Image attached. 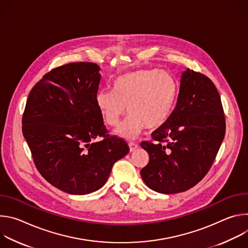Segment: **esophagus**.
Here are the masks:
<instances>
[{"label": "esophagus", "instance_id": "esophagus-1", "mask_svg": "<svg viewBox=\"0 0 248 248\" xmlns=\"http://www.w3.org/2000/svg\"><path fill=\"white\" fill-rule=\"evenodd\" d=\"M128 146H129V151H130V152L134 151V150L137 149V147H138V145H137L136 143H133V142H130V143L128 144Z\"/></svg>", "mask_w": 248, "mask_h": 248}]
</instances>
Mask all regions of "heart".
<instances>
[{
    "instance_id": "1",
    "label": "heart",
    "mask_w": 248,
    "mask_h": 248,
    "mask_svg": "<svg viewBox=\"0 0 248 248\" xmlns=\"http://www.w3.org/2000/svg\"><path fill=\"white\" fill-rule=\"evenodd\" d=\"M178 95L173 78L157 69H138L119 77L112 91H99L96 106L110 126H117L127 113L128 118L117 129V134L134 139L146 127L157 129L170 118Z\"/></svg>"
}]
</instances>
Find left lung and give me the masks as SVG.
I'll return each instance as SVG.
<instances>
[{
    "instance_id": "1",
    "label": "left lung",
    "mask_w": 248,
    "mask_h": 248,
    "mask_svg": "<svg viewBox=\"0 0 248 248\" xmlns=\"http://www.w3.org/2000/svg\"><path fill=\"white\" fill-rule=\"evenodd\" d=\"M226 133L220 94L212 80L187 68L169 120L141 147L149 162L140 171L146 186L160 193L186 191L197 185L214 163Z\"/></svg>"
}]
</instances>
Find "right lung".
Returning <instances> with one entry per match:
<instances>
[{
	"label": "right lung",
	"mask_w": 248,
	"mask_h": 248,
	"mask_svg": "<svg viewBox=\"0 0 248 248\" xmlns=\"http://www.w3.org/2000/svg\"><path fill=\"white\" fill-rule=\"evenodd\" d=\"M99 70L88 62L53 68L30 91L22 116V133L38 171L69 194L101 188L129 151L123 138L109 134L96 106ZM97 137L102 140L93 143Z\"/></svg>",
	"instance_id": "right-lung-1"
}]
</instances>
